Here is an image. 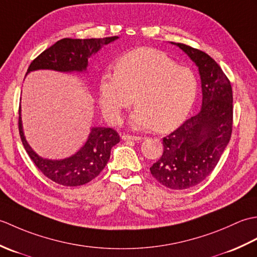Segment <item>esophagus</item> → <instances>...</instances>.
Returning a JSON list of instances; mask_svg holds the SVG:
<instances>
[{
    "mask_svg": "<svg viewBox=\"0 0 257 257\" xmlns=\"http://www.w3.org/2000/svg\"><path fill=\"white\" fill-rule=\"evenodd\" d=\"M122 139L123 140H141L143 137H139V136H132V135H122Z\"/></svg>",
    "mask_w": 257,
    "mask_h": 257,
    "instance_id": "obj_1",
    "label": "esophagus"
}]
</instances>
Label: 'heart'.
I'll use <instances>...</instances> for the list:
<instances>
[{"instance_id": "obj_1", "label": "heart", "mask_w": 257, "mask_h": 257, "mask_svg": "<svg viewBox=\"0 0 257 257\" xmlns=\"http://www.w3.org/2000/svg\"><path fill=\"white\" fill-rule=\"evenodd\" d=\"M198 94V79L192 69L178 64L155 48H137L120 57L114 73L99 80L102 110L112 122L135 102L136 127L168 133L187 118Z\"/></svg>"}]
</instances>
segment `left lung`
I'll list each match as a JSON object with an SVG mask.
<instances>
[{
  "mask_svg": "<svg viewBox=\"0 0 257 257\" xmlns=\"http://www.w3.org/2000/svg\"><path fill=\"white\" fill-rule=\"evenodd\" d=\"M199 67L201 111L163 138V154L151 166L158 182L172 190L192 188L209 176L231 139L233 92L230 80L206 53L177 43Z\"/></svg>",
  "mask_w": 257,
  "mask_h": 257,
  "instance_id": "1",
  "label": "left lung"
}]
</instances>
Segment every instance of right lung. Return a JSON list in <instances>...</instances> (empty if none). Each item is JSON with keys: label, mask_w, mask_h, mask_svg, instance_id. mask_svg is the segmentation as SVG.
<instances>
[{"label": "right lung", "mask_w": 257, "mask_h": 257, "mask_svg": "<svg viewBox=\"0 0 257 257\" xmlns=\"http://www.w3.org/2000/svg\"><path fill=\"white\" fill-rule=\"evenodd\" d=\"M117 38L118 36L88 40L63 38L41 53L31 63L26 74L37 69L83 72L86 70L88 58L92 54L99 51L102 45L109 44ZM19 113V132L27 155L45 177L65 187H77L95 179L106 167L111 148L120 141L119 135L114 129L95 127L91 129L88 140L83 148L74 156L63 160L43 159L26 143L22 129L21 110Z\"/></svg>", "instance_id": "add662e5"}]
</instances>
